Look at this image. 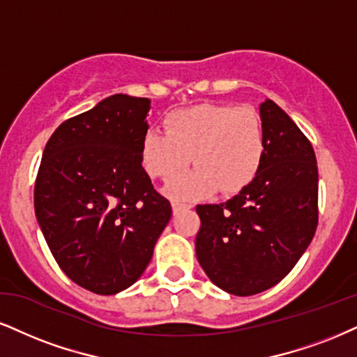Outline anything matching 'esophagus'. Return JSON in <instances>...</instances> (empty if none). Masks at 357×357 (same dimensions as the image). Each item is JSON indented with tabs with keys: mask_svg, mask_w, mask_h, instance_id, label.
<instances>
[{
	"mask_svg": "<svg viewBox=\"0 0 357 357\" xmlns=\"http://www.w3.org/2000/svg\"><path fill=\"white\" fill-rule=\"evenodd\" d=\"M187 208H190V205L180 204V202H174V204H172V210H174L175 215L183 212V210H187Z\"/></svg>",
	"mask_w": 357,
	"mask_h": 357,
	"instance_id": "34e87169",
	"label": "esophagus"
}]
</instances>
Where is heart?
Wrapping results in <instances>:
<instances>
[{"label":"heart","instance_id":"1","mask_svg":"<svg viewBox=\"0 0 357 357\" xmlns=\"http://www.w3.org/2000/svg\"><path fill=\"white\" fill-rule=\"evenodd\" d=\"M265 130L253 107L200 104L178 109L165 119V130H145L140 162L151 177H170L190 164L197 167L169 180L174 200H200L215 192L236 193L253 182L265 158Z\"/></svg>","mask_w":357,"mask_h":357}]
</instances>
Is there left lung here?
Returning a JSON list of instances; mask_svg holds the SVG:
<instances>
[{
  "label": "left lung",
  "mask_w": 357,
  "mask_h": 357,
  "mask_svg": "<svg viewBox=\"0 0 357 357\" xmlns=\"http://www.w3.org/2000/svg\"><path fill=\"white\" fill-rule=\"evenodd\" d=\"M265 158L253 182L225 204L197 206L195 252L210 281L235 296L271 288L293 270L318 225L313 145L278 104H259Z\"/></svg>",
  "instance_id": "obj_1"
}]
</instances>
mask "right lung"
Instances as JSON below:
<instances>
[{
    "label": "right lung",
    "instance_id": "add662e5",
    "mask_svg": "<svg viewBox=\"0 0 357 357\" xmlns=\"http://www.w3.org/2000/svg\"><path fill=\"white\" fill-rule=\"evenodd\" d=\"M151 99L114 94L47 140L34 212L61 270L98 294L124 291L151 263L172 217L140 162Z\"/></svg>",
    "mask_w": 357,
    "mask_h": 357
}]
</instances>
